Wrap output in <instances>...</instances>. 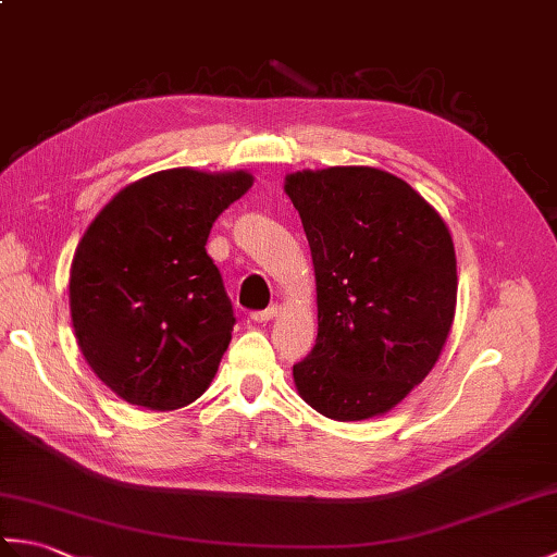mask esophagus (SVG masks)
<instances>
[{
    "instance_id": "1",
    "label": "esophagus",
    "mask_w": 557,
    "mask_h": 557,
    "mask_svg": "<svg viewBox=\"0 0 557 557\" xmlns=\"http://www.w3.org/2000/svg\"><path fill=\"white\" fill-rule=\"evenodd\" d=\"M277 313H280L277 304H272V306H268L265 311H253V313H251V321H256V323H268V321H272V318H275Z\"/></svg>"
}]
</instances>
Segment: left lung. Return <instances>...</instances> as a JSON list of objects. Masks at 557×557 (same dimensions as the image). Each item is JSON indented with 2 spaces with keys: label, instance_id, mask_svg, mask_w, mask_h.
<instances>
[{
  "label": "left lung",
  "instance_id": "obj_1",
  "mask_svg": "<svg viewBox=\"0 0 557 557\" xmlns=\"http://www.w3.org/2000/svg\"><path fill=\"white\" fill-rule=\"evenodd\" d=\"M285 191L318 294V339L294 363V385L327 419L381 417L445 347L457 304L453 236L421 194L375 168L294 172Z\"/></svg>",
  "mask_w": 557,
  "mask_h": 557
}]
</instances>
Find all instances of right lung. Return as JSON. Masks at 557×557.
Masks as SVG:
<instances>
[{
  "label": "right lung",
  "mask_w": 557,
  "mask_h": 557,
  "mask_svg": "<svg viewBox=\"0 0 557 557\" xmlns=\"http://www.w3.org/2000/svg\"><path fill=\"white\" fill-rule=\"evenodd\" d=\"M251 184L244 170L156 172L124 186L78 242L69 275L76 342L128 405L180 409L215 377L234 311L206 242Z\"/></svg>",
  "instance_id": "obj_1"
}]
</instances>
